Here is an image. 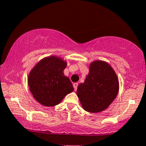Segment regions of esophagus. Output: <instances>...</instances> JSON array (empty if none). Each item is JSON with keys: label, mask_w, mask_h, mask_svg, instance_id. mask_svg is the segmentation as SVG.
<instances>
[{"label": "esophagus", "mask_w": 146, "mask_h": 146, "mask_svg": "<svg viewBox=\"0 0 146 146\" xmlns=\"http://www.w3.org/2000/svg\"><path fill=\"white\" fill-rule=\"evenodd\" d=\"M78 86V84L77 83V82H76V83H73V87H74L75 90H77Z\"/></svg>", "instance_id": "obj_1"}]
</instances>
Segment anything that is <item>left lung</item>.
I'll return each mask as SVG.
<instances>
[{
	"mask_svg": "<svg viewBox=\"0 0 146 146\" xmlns=\"http://www.w3.org/2000/svg\"><path fill=\"white\" fill-rule=\"evenodd\" d=\"M119 82L113 68L103 61H95L84 83L78 87L77 95L84 110L99 113L106 109L117 96Z\"/></svg>",
	"mask_w": 146,
	"mask_h": 146,
	"instance_id": "left-lung-1",
	"label": "left lung"
}]
</instances>
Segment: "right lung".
<instances>
[{"label": "right lung", "mask_w": 146, "mask_h": 146, "mask_svg": "<svg viewBox=\"0 0 146 146\" xmlns=\"http://www.w3.org/2000/svg\"><path fill=\"white\" fill-rule=\"evenodd\" d=\"M66 61L51 56L40 61L29 73L28 84L31 92L37 101L45 106H54L73 87L64 74Z\"/></svg>", "instance_id": "obj_1"}]
</instances>
